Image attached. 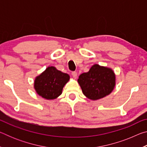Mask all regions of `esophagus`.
I'll use <instances>...</instances> for the list:
<instances>
[{
    "mask_svg": "<svg viewBox=\"0 0 147 147\" xmlns=\"http://www.w3.org/2000/svg\"><path fill=\"white\" fill-rule=\"evenodd\" d=\"M72 76H73L74 78H76L77 76H78V74H77L76 72L73 71V72H72Z\"/></svg>",
    "mask_w": 147,
    "mask_h": 147,
    "instance_id": "1",
    "label": "esophagus"
}]
</instances>
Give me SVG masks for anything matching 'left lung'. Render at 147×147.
<instances>
[{
    "instance_id": "left-lung-1",
    "label": "left lung",
    "mask_w": 147,
    "mask_h": 147,
    "mask_svg": "<svg viewBox=\"0 0 147 147\" xmlns=\"http://www.w3.org/2000/svg\"><path fill=\"white\" fill-rule=\"evenodd\" d=\"M84 95L91 100H98L111 93L115 85V75L111 69L93 65L88 73L78 79Z\"/></svg>"
}]
</instances>
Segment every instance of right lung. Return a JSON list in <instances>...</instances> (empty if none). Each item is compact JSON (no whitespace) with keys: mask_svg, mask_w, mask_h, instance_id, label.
I'll return each mask as SVG.
<instances>
[{"mask_svg":"<svg viewBox=\"0 0 147 147\" xmlns=\"http://www.w3.org/2000/svg\"><path fill=\"white\" fill-rule=\"evenodd\" d=\"M69 75L58 71L54 67H49L37 76L34 88L39 96L48 100L54 99L62 93V89L69 80Z\"/></svg>","mask_w":147,"mask_h":147,"instance_id":"right-lung-1","label":"right lung"}]
</instances>
